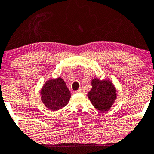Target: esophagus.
Segmentation results:
<instances>
[{"label":"esophagus","mask_w":154,"mask_h":154,"mask_svg":"<svg viewBox=\"0 0 154 154\" xmlns=\"http://www.w3.org/2000/svg\"><path fill=\"white\" fill-rule=\"evenodd\" d=\"M77 92H78V93H84V92H85V89H84V87H80V88L77 90Z\"/></svg>","instance_id":"obj_1"}]
</instances>
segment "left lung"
<instances>
[{
	"mask_svg": "<svg viewBox=\"0 0 154 154\" xmlns=\"http://www.w3.org/2000/svg\"><path fill=\"white\" fill-rule=\"evenodd\" d=\"M91 85L92 89L87 97L93 106L101 112L109 109L117 97L116 88L112 82L94 78L92 80Z\"/></svg>",
	"mask_w": 154,
	"mask_h": 154,
	"instance_id": "left-lung-1",
	"label": "left lung"
}]
</instances>
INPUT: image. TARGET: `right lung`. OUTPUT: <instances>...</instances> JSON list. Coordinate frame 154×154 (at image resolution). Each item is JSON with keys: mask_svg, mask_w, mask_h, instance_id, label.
Here are the masks:
<instances>
[{"mask_svg": "<svg viewBox=\"0 0 154 154\" xmlns=\"http://www.w3.org/2000/svg\"><path fill=\"white\" fill-rule=\"evenodd\" d=\"M70 97L65 82L61 77L47 81L41 90L42 101L52 111H57L67 106Z\"/></svg>", "mask_w": 154, "mask_h": 154, "instance_id": "1", "label": "right lung"}]
</instances>
